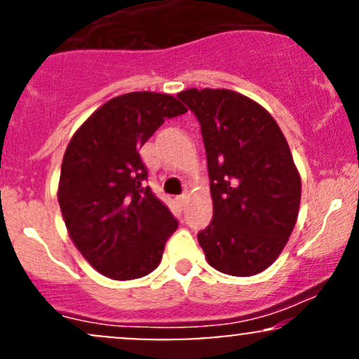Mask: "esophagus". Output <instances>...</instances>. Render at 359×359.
<instances>
[{"label":"esophagus","mask_w":359,"mask_h":359,"mask_svg":"<svg viewBox=\"0 0 359 359\" xmlns=\"http://www.w3.org/2000/svg\"><path fill=\"white\" fill-rule=\"evenodd\" d=\"M177 201H179L180 205H185V203H187V196H185V194H182V196L177 197Z\"/></svg>","instance_id":"obj_1"}]
</instances>
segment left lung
<instances>
[{
    "instance_id": "left-lung-1",
    "label": "left lung",
    "mask_w": 359,
    "mask_h": 359,
    "mask_svg": "<svg viewBox=\"0 0 359 359\" xmlns=\"http://www.w3.org/2000/svg\"><path fill=\"white\" fill-rule=\"evenodd\" d=\"M201 123L212 221L197 234L212 269L234 277L266 270L297 222L300 175L271 114L229 89L177 94Z\"/></svg>"
}]
</instances>
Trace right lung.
<instances>
[{
	"label": "right lung",
	"mask_w": 359,
	"mask_h": 359,
	"mask_svg": "<svg viewBox=\"0 0 359 359\" xmlns=\"http://www.w3.org/2000/svg\"><path fill=\"white\" fill-rule=\"evenodd\" d=\"M185 111L170 94L128 93L94 111L69 142L57 191L62 217L76 248L104 277L151 273L179 226L145 185L140 148Z\"/></svg>",
	"instance_id": "right-lung-1"
}]
</instances>
